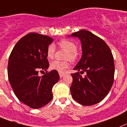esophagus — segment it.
Returning <instances> with one entry per match:
<instances>
[{
  "label": "esophagus",
  "instance_id": "1",
  "mask_svg": "<svg viewBox=\"0 0 127 127\" xmlns=\"http://www.w3.org/2000/svg\"><path fill=\"white\" fill-rule=\"evenodd\" d=\"M59 76H60V77H61V78H62L63 77H64V76L65 75H66V73H65L59 72Z\"/></svg>",
  "mask_w": 127,
  "mask_h": 127
}]
</instances>
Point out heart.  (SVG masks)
<instances>
[{"label":"heart","mask_w":127,"mask_h":127,"mask_svg":"<svg viewBox=\"0 0 127 127\" xmlns=\"http://www.w3.org/2000/svg\"><path fill=\"white\" fill-rule=\"evenodd\" d=\"M58 45L60 48L67 50L66 54L65 56V59H69L71 62L75 61L77 57V45H76V43L70 39H64L61 40L58 43ZM55 53H56V47L53 44H51L47 48V57L50 59H54ZM69 66L70 64L68 61H54L50 63V68L52 70H56L59 72H64L67 68H69Z\"/></svg>","instance_id":"obj_1"}]
</instances>
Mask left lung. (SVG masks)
<instances>
[{
	"mask_svg": "<svg viewBox=\"0 0 127 127\" xmlns=\"http://www.w3.org/2000/svg\"><path fill=\"white\" fill-rule=\"evenodd\" d=\"M79 37L82 55L71 73L70 87L73 98L82 105H92L101 102L109 93L114 82V62L111 50L100 37L86 30L71 34ZM87 73L82 77L80 73Z\"/></svg>",
	"mask_w": 127,
	"mask_h": 127,
	"instance_id": "1",
	"label": "left lung"
}]
</instances>
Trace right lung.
I'll return each instance as SVG.
<instances>
[{
  "label": "right lung",
  "mask_w": 127,
  "mask_h": 127,
  "mask_svg": "<svg viewBox=\"0 0 127 127\" xmlns=\"http://www.w3.org/2000/svg\"><path fill=\"white\" fill-rule=\"evenodd\" d=\"M53 40L37 33L27 34L16 43L9 57L7 75L14 93L32 109L42 107L51 101L52 88L59 79L56 70L38 75L39 71H46L49 66L47 50Z\"/></svg>",
  "instance_id": "obj_1"
}]
</instances>
